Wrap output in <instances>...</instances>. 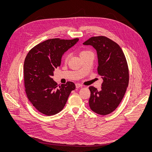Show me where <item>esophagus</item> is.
<instances>
[{
    "label": "esophagus",
    "mask_w": 152,
    "mask_h": 152,
    "mask_svg": "<svg viewBox=\"0 0 152 152\" xmlns=\"http://www.w3.org/2000/svg\"><path fill=\"white\" fill-rule=\"evenodd\" d=\"M82 86H83V85L80 84V83H76V88H80V87H82Z\"/></svg>",
    "instance_id": "obj_1"
}]
</instances>
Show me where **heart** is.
Listing matches in <instances>:
<instances>
[{"label":"heart","instance_id":"b5f03b06","mask_svg":"<svg viewBox=\"0 0 152 152\" xmlns=\"http://www.w3.org/2000/svg\"><path fill=\"white\" fill-rule=\"evenodd\" d=\"M90 52H91L89 51V50H82V51L80 52V57H81V56H83L85 55L86 54H87V53H90ZM70 53H69V52H67V53H66V54H65V55H64V58H63L64 61H67L69 60V58H70Z\"/></svg>","mask_w":152,"mask_h":152}]
</instances>
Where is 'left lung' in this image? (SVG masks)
Returning <instances> with one entry per match:
<instances>
[{"mask_svg":"<svg viewBox=\"0 0 152 152\" xmlns=\"http://www.w3.org/2000/svg\"><path fill=\"white\" fill-rule=\"evenodd\" d=\"M97 51L98 74L103 83L101 90L90 86L91 110L102 115L113 112L121 102L129 84V69L124 54L119 45L104 36L93 37L85 41Z\"/></svg>","mask_w":152,"mask_h":152,"instance_id":"obj_1","label":"left lung"}]
</instances>
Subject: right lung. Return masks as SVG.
<instances>
[{
  "instance_id": "obj_1",
  "label": "right lung",
  "mask_w": 152,
  "mask_h": 152,
  "mask_svg": "<svg viewBox=\"0 0 152 152\" xmlns=\"http://www.w3.org/2000/svg\"><path fill=\"white\" fill-rule=\"evenodd\" d=\"M79 38L47 39L30 50L24 62L25 92L29 102L41 113L48 116L62 110L76 86L72 82L58 85L52 78L60 66L64 52L73 46Z\"/></svg>"
}]
</instances>
